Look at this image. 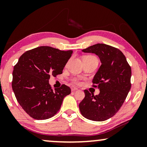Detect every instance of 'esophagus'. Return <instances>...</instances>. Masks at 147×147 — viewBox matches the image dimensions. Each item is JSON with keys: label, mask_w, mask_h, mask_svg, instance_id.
<instances>
[{"label": "esophagus", "mask_w": 147, "mask_h": 147, "mask_svg": "<svg viewBox=\"0 0 147 147\" xmlns=\"http://www.w3.org/2000/svg\"><path fill=\"white\" fill-rule=\"evenodd\" d=\"M71 92H74V91H76V90H77L78 88L76 87H74V86H71Z\"/></svg>", "instance_id": "34e87169"}]
</instances>
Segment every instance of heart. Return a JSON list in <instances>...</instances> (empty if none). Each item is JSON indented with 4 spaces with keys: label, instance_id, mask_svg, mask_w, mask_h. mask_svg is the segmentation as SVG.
I'll return each mask as SVG.
<instances>
[{
    "label": "heart",
    "instance_id": "heart-1",
    "mask_svg": "<svg viewBox=\"0 0 147 147\" xmlns=\"http://www.w3.org/2000/svg\"><path fill=\"white\" fill-rule=\"evenodd\" d=\"M94 57V56H91V55L86 56L85 57ZM73 82H74V83H76V84H82V82L80 81V80L78 79V78H74Z\"/></svg>",
    "mask_w": 147,
    "mask_h": 147
}]
</instances>
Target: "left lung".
<instances>
[{"instance_id":"1","label":"left lung","mask_w":147,"mask_h":147,"mask_svg":"<svg viewBox=\"0 0 147 147\" xmlns=\"http://www.w3.org/2000/svg\"><path fill=\"white\" fill-rule=\"evenodd\" d=\"M82 51L95 53L102 65L92 80V86L99 88L100 94L94 96L84 90L80 112L87 119L104 121L115 115L126 100L131 88V67L122 52L110 45L98 43Z\"/></svg>"}]
</instances>
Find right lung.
<instances>
[{"label": "right lung", "mask_w": 147, "mask_h": 147, "mask_svg": "<svg viewBox=\"0 0 147 147\" xmlns=\"http://www.w3.org/2000/svg\"><path fill=\"white\" fill-rule=\"evenodd\" d=\"M72 53L41 46L25 52L14 66L12 88L20 106L34 119L51 118L71 93L65 84L53 90L49 80L62 74Z\"/></svg>", "instance_id": "add662e5"}]
</instances>
